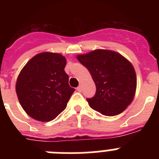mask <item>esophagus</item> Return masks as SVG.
Masks as SVG:
<instances>
[{
	"label": "esophagus",
	"mask_w": 159,
	"mask_h": 159,
	"mask_svg": "<svg viewBox=\"0 0 159 159\" xmlns=\"http://www.w3.org/2000/svg\"><path fill=\"white\" fill-rule=\"evenodd\" d=\"M76 90H77V91H78V92H80L81 91H82V86H81V85H80V86H79L78 88H76Z\"/></svg>",
	"instance_id": "esophagus-1"
}]
</instances>
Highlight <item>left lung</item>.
Here are the masks:
<instances>
[{
  "label": "left lung",
  "mask_w": 159,
  "mask_h": 159,
  "mask_svg": "<svg viewBox=\"0 0 159 159\" xmlns=\"http://www.w3.org/2000/svg\"><path fill=\"white\" fill-rule=\"evenodd\" d=\"M77 59L88 68L96 87L89 106L103 116L119 115L134 99L137 79L134 67L119 53L97 49Z\"/></svg>",
  "instance_id": "left-lung-1"
}]
</instances>
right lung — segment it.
<instances>
[{
  "label": "right lung",
  "mask_w": 159,
  "mask_h": 159,
  "mask_svg": "<svg viewBox=\"0 0 159 159\" xmlns=\"http://www.w3.org/2000/svg\"><path fill=\"white\" fill-rule=\"evenodd\" d=\"M62 55L42 52L32 57L18 75L16 92L19 102L30 117L51 121L67 107L75 89L68 84Z\"/></svg>",
  "instance_id": "add662e5"
}]
</instances>
